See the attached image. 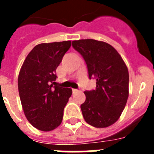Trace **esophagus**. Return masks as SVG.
I'll list each match as a JSON object with an SVG mask.
<instances>
[{
  "instance_id": "esophagus-1",
  "label": "esophagus",
  "mask_w": 154,
  "mask_h": 154,
  "mask_svg": "<svg viewBox=\"0 0 154 154\" xmlns=\"http://www.w3.org/2000/svg\"><path fill=\"white\" fill-rule=\"evenodd\" d=\"M72 92L73 93H75V92H78V89H72Z\"/></svg>"
}]
</instances>
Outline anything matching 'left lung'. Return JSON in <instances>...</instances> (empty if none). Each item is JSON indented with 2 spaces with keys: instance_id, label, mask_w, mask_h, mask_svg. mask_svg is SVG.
Masks as SVG:
<instances>
[{
  "instance_id": "left-lung-1",
  "label": "left lung",
  "mask_w": 154,
  "mask_h": 154,
  "mask_svg": "<svg viewBox=\"0 0 154 154\" xmlns=\"http://www.w3.org/2000/svg\"><path fill=\"white\" fill-rule=\"evenodd\" d=\"M72 46L85 59L89 79L96 80V89L85 91L81 105L84 119L96 128L115 123L129 96V72L118 51L106 42L94 39L73 41Z\"/></svg>"
}]
</instances>
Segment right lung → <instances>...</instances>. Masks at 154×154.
<instances>
[{
    "label": "right lung",
    "instance_id": "add662e5",
    "mask_svg": "<svg viewBox=\"0 0 154 154\" xmlns=\"http://www.w3.org/2000/svg\"><path fill=\"white\" fill-rule=\"evenodd\" d=\"M71 41L37 45L27 55L18 75V92L24 115L34 127L44 132L62 123L70 88L53 86L57 67Z\"/></svg>",
    "mask_w": 154,
    "mask_h": 154
}]
</instances>
